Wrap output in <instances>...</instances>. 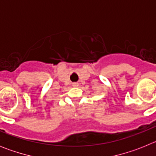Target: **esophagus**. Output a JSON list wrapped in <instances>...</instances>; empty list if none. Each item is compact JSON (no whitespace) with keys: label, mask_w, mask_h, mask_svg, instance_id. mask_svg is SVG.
<instances>
[{"label":"esophagus","mask_w":156,"mask_h":156,"mask_svg":"<svg viewBox=\"0 0 156 156\" xmlns=\"http://www.w3.org/2000/svg\"><path fill=\"white\" fill-rule=\"evenodd\" d=\"M79 86V84L77 83H73V87H76Z\"/></svg>","instance_id":"obj_1"}]
</instances>
